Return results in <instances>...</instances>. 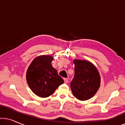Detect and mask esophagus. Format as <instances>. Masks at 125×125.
<instances>
[{"mask_svg":"<svg viewBox=\"0 0 125 125\" xmlns=\"http://www.w3.org/2000/svg\"><path fill=\"white\" fill-rule=\"evenodd\" d=\"M64 83H68V78H64Z\"/></svg>","mask_w":125,"mask_h":125,"instance_id":"esophagus-1","label":"esophagus"}]
</instances>
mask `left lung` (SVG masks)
Masks as SVG:
<instances>
[{
	"instance_id": "8db88e82",
	"label": "left lung",
	"mask_w": 125,
	"mask_h": 125,
	"mask_svg": "<svg viewBox=\"0 0 125 125\" xmlns=\"http://www.w3.org/2000/svg\"><path fill=\"white\" fill-rule=\"evenodd\" d=\"M74 78L71 88L74 96L81 101L92 98L100 86L101 78L96 67L86 60H74Z\"/></svg>"
}]
</instances>
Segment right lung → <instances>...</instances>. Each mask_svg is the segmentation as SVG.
<instances>
[{
  "mask_svg": "<svg viewBox=\"0 0 125 125\" xmlns=\"http://www.w3.org/2000/svg\"><path fill=\"white\" fill-rule=\"evenodd\" d=\"M52 56L42 55L36 57L29 66L26 79L32 91L40 97L52 95L64 80L52 66Z\"/></svg>",
  "mask_w": 125,
  "mask_h": 125,
  "instance_id": "1",
  "label": "right lung"
}]
</instances>
